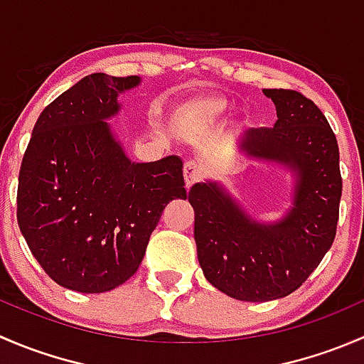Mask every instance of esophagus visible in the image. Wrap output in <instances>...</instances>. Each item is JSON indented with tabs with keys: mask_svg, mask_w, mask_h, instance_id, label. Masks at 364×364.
<instances>
[{
	"mask_svg": "<svg viewBox=\"0 0 364 364\" xmlns=\"http://www.w3.org/2000/svg\"><path fill=\"white\" fill-rule=\"evenodd\" d=\"M185 183H186V188H190L192 185L199 183L204 176V167L196 160H190L185 164Z\"/></svg>",
	"mask_w": 364,
	"mask_h": 364,
	"instance_id": "obj_1",
	"label": "esophagus"
}]
</instances>
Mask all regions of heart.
<instances>
[{
    "mask_svg": "<svg viewBox=\"0 0 364 364\" xmlns=\"http://www.w3.org/2000/svg\"><path fill=\"white\" fill-rule=\"evenodd\" d=\"M229 107V100L218 93L190 98L176 112V123L183 128H200L213 123Z\"/></svg>",
    "mask_w": 364,
    "mask_h": 364,
    "instance_id": "1",
    "label": "heart"
}]
</instances>
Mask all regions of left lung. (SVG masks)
Wrapping results in <instances>:
<instances>
[{"label": "left lung", "mask_w": 364, "mask_h": 364, "mask_svg": "<svg viewBox=\"0 0 364 364\" xmlns=\"http://www.w3.org/2000/svg\"><path fill=\"white\" fill-rule=\"evenodd\" d=\"M277 107L273 128H252L240 141L250 159L291 168L292 208L271 223L253 220L215 181L196 183L193 237L204 277L240 301L289 296L331 248L340 215L341 174L335 134L321 109L294 90H264Z\"/></svg>", "instance_id": "1"}]
</instances>
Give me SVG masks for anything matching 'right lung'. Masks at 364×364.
<instances>
[{
    "instance_id": "add662e5",
    "label": "right lung",
    "mask_w": 364,
    "mask_h": 364,
    "mask_svg": "<svg viewBox=\"0 0 364 364\" xmlns=\"http://www.w3.org/2000/svg\"><path fill=\"white\" fill-rule=\"evenodd\" d=\"M141 77L91 73L36 119L17 188V222L33 257L61 287L98 294L141 266L171 200L186 199L183 161L135 164L107 119Z\"/></svg>"
}]
</instances>
